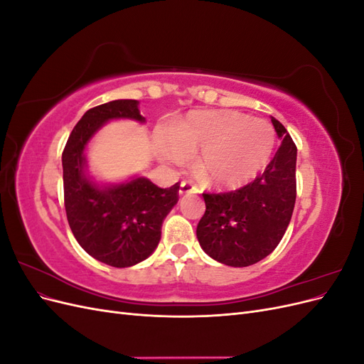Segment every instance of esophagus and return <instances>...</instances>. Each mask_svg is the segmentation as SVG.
Wrapping results in <instances>:
<instances>
[{
	"instance_id": "34e87169",
	"label": "esophagus",
	"mask_w": 364,
	"mask_h": 364,
	"mask_svg": "<svg viewBox=\"0 0 364 364\" xmlns=\"http://www.w3.org/2000/svg\"><path fill=\"white\" fill-rule=\"evenodd\" d=\"M197 193H199V188H197V186L193 185L191 182H188V181L181 182V186H179V194H181V196L197 194Z\"/></svg>"
}]
</instances>
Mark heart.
Returning <instances> with one entry per match:
<instances>
[{
  "instance_id": "1",
  "label": "heart",
  "mask_w": 364,
  "mask_h": 364,
  "mask_svg": "<svg viewBox=\"0 0 364 364\" xmlns=\"http://www.w3.org/2000/svg\"><path fill=\"white\" fill-rule=\"evenodd\" d=\"M274 130L266 119L230 111H191L174 119L156 138V156L182 164L199 150L196 173L220 190L240 188L267 167L274 151Z\"/></svg>"
}]
</instances>
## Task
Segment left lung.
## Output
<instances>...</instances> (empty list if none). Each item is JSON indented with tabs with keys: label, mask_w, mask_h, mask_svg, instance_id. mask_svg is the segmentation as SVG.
Returning <instances> with one entry per match:
<instances>
[{
	"label": "left lung",
	"mask_w": 364,
	"mask_h": 364,
	"mask_svg": "<svg viewBox=\"0 0 364 364\" xmlns=\"http://www.w3.org/2000/svg\"><path fill=\"white\" fill-rule=\"evenodd\" d=\"M272 124L281 147L266 171L237 191L203 194L206 211L197 240L206 255L230 267H247L270 255L291 220L297 149L277 118Z\"/></svg>",
	"instance_id": "obj_1"
}]
</instances>
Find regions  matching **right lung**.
Masks as SVG:
<instances>
[{
  "mask_svg": "<svg viewBox=\"0 0 364 364\" xmlns=\"http://www.w3.org/2000/svg\"><path fill=\"white\" fill-rule=\"evenodd\" d=\"M138 106V100H114L90 109L62 153L65 209L77 243L97 261L119 269L155 252L164 220L179 200V183L159 188L139 174L103 182L90 171L86 151L97 132L114 119L144 124Z\"/></svg>",
  "mask_w": 364,
  "mask_h": 364,
  "instance_id": "right-lung-1",
  "label": "right lung"
}]
</instances>
